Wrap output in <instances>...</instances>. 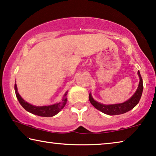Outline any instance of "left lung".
Here are the masks:
<instances>
[{
  "label": "left lung",
  "instance_id": "8db88e82",
  "mask_svg": "<svg viewBox=\"0 0 156 156\" xmlns=\"http://www.w3.org/2000/svg\"><path fill=\"white\" fill-rule=\"evenodd\" d=\"M138 75H139L140 79L139 87H138L136 93L126 102L115 105L101 104V103L97 102V101L93 99L90 93L89 94L90 102L96 109L108 115H118L130 111L133 107L136 106V105L139 103L140 99H141L142 93H143V80H142L141 76L139 71H138Z\"/></svg>",
  "mask_w": 156,
  "mask_h": 156
}]
</instances>
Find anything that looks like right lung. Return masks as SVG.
Masks as SVG:
<instances>
[{
  "mask_svg": "<svg viewBox=\"0 0 156 156\" xmlns=\"http://www.w3.org/2000/svg\"><path fill=\"white\" fill-rule=\"evenodd\" d=\"M15 91L17 100H18L20 104L22 105V107H23L25 110L33 114V115H35L40 116V117H49L56 115V114H58L59 112L64 107L67 102V98H66V96L67 95L66 92L64 96H63L64 98H63L62 102L56 103V104L49 105V106H34V105L27 102L21 98V96L20 95L18 92H17L16 83L15 84Z\"/></svg>",
  "mask_w": 156,
  "mask_h": 156,
  "instance_id": "obj_1",
  "label": "right lung"
}]
</instances>
